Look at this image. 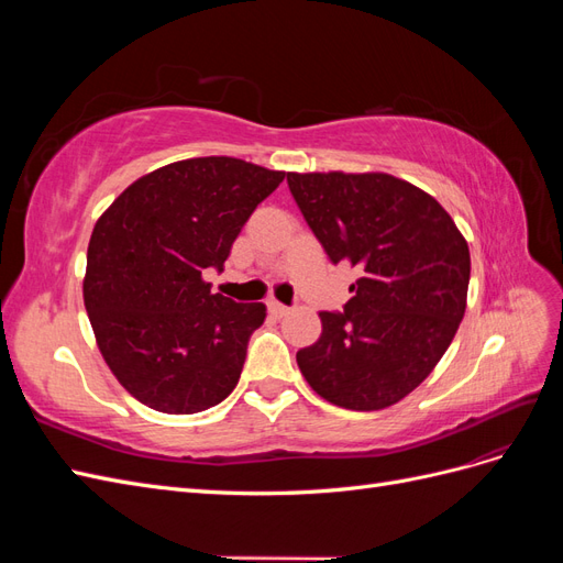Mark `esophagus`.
<instances>
[{
    "mask_svg": "<svg viewBox=\"0 0 563 563\" xmlns=\"http://www.w3.org/2000/svg\"><path fill=\"white\" fill-rule=\"evenodd\" d=\"M267 310L275 317H284V314L291 312V308H286V305H282L279 300H267Z\"/></svg>",
    "mask_w": 563,
    "mask_h": 563,
    "instance_id": "obj_1",
    "label": "esophagus"
}]
</instances>
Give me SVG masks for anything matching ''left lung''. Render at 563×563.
<instances>
[{"mask_svg":"<svg viewBox=\"0 0 563 563\" xmlns=\"http://www.w3.org/2000/svg\"><path fill=\"white\" fill-rule=\"evenodd\" d=\"M298 209L333 265L362 269L343 312L298 350L319 397L378 411L430 376L463 321L470 249L441 203L389 174H286Z\"/></svg>","mask_w":563,"mask_h":563,"instance_id":"obj_1","label":"left lung"}]
</instances>
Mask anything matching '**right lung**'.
Here are the masks:
<instances>
[{"mask_svg": "<svg viewBox=\"0 0 563 563\" xmlns=\"http://www.w3.org/2000/svg\"><path fill=\"white\" fill-rule=\"evenodd\" d=\"M284 172L197 157L129 185L93 228L84 305L110 371L162 413H199L240 383L263 302L211 294L218 269Z\"/></svg>", "mask_w": 563, "mask_h": 563, "instance_id": "1", "label": "right lung"}]
</instances>
